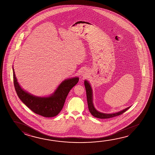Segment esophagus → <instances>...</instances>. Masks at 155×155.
<instances>
[{
	"label": "esophagus",
	"mask_w": 155,
	"mask_h": 155,
	"mask_svg": "<svg viewBox=\"0 0 155 155\" xmlns=\"http://www.w3.org/2000/svg\"><path fill=\"white\" fill-rule=\"evenodd\" d=\"M87 71L86 70H83V72H82V74H81V76L83 77H86L87 76Z\"/></svg>",
	"instance_id": "1"
}]
</instances>
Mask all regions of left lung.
I'll return each mask as SVG.
<instances>
[{"mask_svg": "<svg viewBox=\"0 0 155 155\" xmlns=\"http://www.w3.org/2000/svg\"><path fill=\"white\" fill-rule=\"evenodd\" d=\"M84 85L85 87L86 92H87V105H88V108L89 110L90 113L92 114L94 117L99 119H109L113 117H117L120 115L124 112L126 111L128 109L130 108V107H128V108L123 109L122 110L111 113V114H107V113H103L100 111H97L95 107L94 106L93 103V92H92V87H91V85L89 83V81L87 80L84 81Z\"/></svg>", "mask_w": 155, "mask_h": 155, "instance_id": "left-lung-1", "label": "left lung"}]
</instances>
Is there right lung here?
<instances>
[{"label":"right lung","mask_w":155,"mask_h":155,"mask_svg":"<svg viewBox=\"0 0 155 155\" xmlns=\"http://www.w3.org/2000/svg\"><path fill=\"white\" fill-rule=\"evenodd\" d=\"M13 77L14 87L22 102L36 114L46 117H55L60 113L68 92L79 81L77 77L67 79L60 83L52 95L39 97L31 95L22 89L17 81L14 68Z\"/></svg>","instance_id":"add662e5"}]
</instances>
